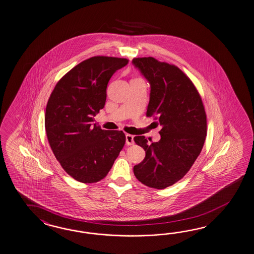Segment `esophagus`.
Here are the masks:
<instances>
[{
    "instance_id": "esophagus-1",
    "label": "esophagus",
    "mask_w": 254,
    "mask_h": 254,
    "mask_svg": "<svg viewBox=\"0 0 254 254\" xmlns=\"http://www.w3.org/2000/svg\"><path fill=\"white\" fill-rule=\"evenodd\" d=\"M126 143H127V145H128V146L133 145V144H134V137H133V135H129V134L126 135Z\"/></svg>"
}]
</instances>
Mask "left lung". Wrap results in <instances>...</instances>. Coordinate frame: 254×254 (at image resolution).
Wrapping results in <instances>:
<instances>
[{
	"mask_svg": "<svg viewBox=\"0 0 254 254\" xmlns=\"http://www.w3.org/2000/svg\"><path fill=\"white\" fill-rule=\"evenodd\" d=\"M132 63L151 87L147 117L162 127L158 142L149 145L144 135L134 137L146 151L134 174L142 184L161 190L181 181L201 152L207 116L196 86L178 66L154 57L134 58Z\"/></svg>",
	"mask_w": 254,
	"mask_h": 254,
	"instance_id": "1",
	"label": "left lung"
}]
</instances>
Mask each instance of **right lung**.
I'll return each mask as SVG.
<instances>
[{
    "mask_svg": "<svg viewBox=\"0 0 254 254\" xmlns=\"http://www.w3.org/2000/svg\"><path fill=\"white\" fill-rule=\"evenodd\" d=\"M128 64L126 58L94 57L57 82L45 109V131L54 155L75 181L95 183L112 168L126 143L119 130H103L94 117L105 107L107 84Z\"/></svg>",
    "mask_w": 254,
    "mask_h": 254,
    "instance_id": "add662e5",
    "label": "right lung"
}]
</instances>
